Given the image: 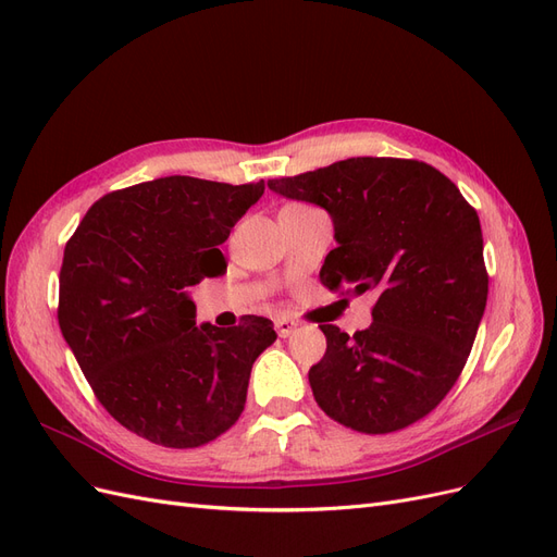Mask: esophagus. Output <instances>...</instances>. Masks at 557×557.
Here are the masks:
<instances>
[{
  "mask_svg": "<svg viewBox=\"0 0 557 557\" xmlns=\"http://www.w3.org/2000/svg\"><path fill=\"white\" fill-rule=\"evenodd\" d=\"M297 325L299 323H295L293 318H285V315H281V318H276V332H278V336H290L295 330H297Z\"/></svg>",
  "mask_w": 557,
  "mask_h": 557,
  "instance_id": "obj_1",
  "label": "esophagus"
}]
</instances>
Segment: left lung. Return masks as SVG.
Segmentation results:
<instances>
[{"instance_id": "left-lung-1", "label": "left lung", "mask_w": 557, "mask_h": 557, "mask_svg": "<svg viewBox=\"0 0 557 557\" xmlns=\"http://www.w3.org/2000/svg\"><path fill=\"white\" fill-rule=\"evenodd\" d=\"M267 185L330 213L336 248L320 269L325 288L379 295L367 330L320 325L327 350L309 369L318 407L367 434L428 416L458 381L485 311L476 211L418 160L348 158Z\"/></svg>"}]
</instances>
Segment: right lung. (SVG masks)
Returning <instances> with one entry per match:
<instances>
[{"label":"right lung","mask_w":557,"mask_h":557,"mask_svg":"<svg viewBox=\"0 0 557 557\" xmlns=\"http://www.w3.org/2000/svg\"><path fill=\"white\" fill-rule=\"evenodd\" d=\"M264 193L164 176L90 207L66 242L58 320L102 407L144 440L195 448L244 411L252 362L276 342L269 318L195 323L190 290L227 272L221 246Z\"/></svg>","instance_id":"add662e5"}]
</instances>
